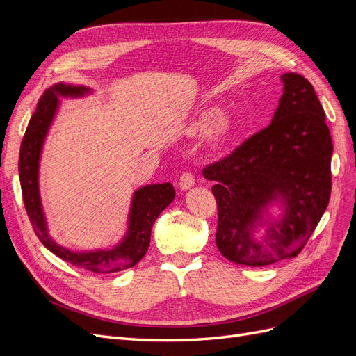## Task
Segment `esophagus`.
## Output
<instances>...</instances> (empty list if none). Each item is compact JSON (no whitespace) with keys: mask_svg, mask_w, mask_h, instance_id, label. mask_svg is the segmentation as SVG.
<instances>
[{"mask_svg":"<svg viewBox=\"0 0 356 356\" xmlns=\"http://www.w3.org/2000/svg\"><path fill=\"white\" fill-rule=\"evenodd\" d=\"M195 184H196L195 178H193V175L188 174V172H186V174L181 175V178H179V188H181L182 191L190 190Z\"/></svg>","mask_w":356,"mask_h":356,"instance_id":"34e87169","label":"esophagus"}]
</instances>
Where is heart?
I'll use <instances>...</instances> for the list:
<instances>
[{
  "label": "heart",
  "instance_id": "1",
  "mask_svg": "<svg viewBox=\"0 0 356 356\" xmlns=\"http://www.w3.org/2000/svg\"><path fill=\"white\" fill-rule=\"evenodd\" d=\"M217 105H202L184 124L188 136H204L209 134V144L213 152H222L229 147L236 134V124L229 117H221Z\"/></svg>",
  "mask_w": 356,
  "mask_h": 356
}]
</instances>
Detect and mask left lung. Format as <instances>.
Here are the masks:
<instances>
[{"label":"left lung","mask_w":356,"mask_h":356,"mask_svg":"<svg viewBox=\"0 0 356 356\" xmlns=\"http://www.w3.org/2000/svg\"><path fill=\"white\" fill-rule=\"evenodd\" d=\"M281 80L272 123L203 169L218 204V250L251 267L298 255L331 195L332 141L314 86L296 72ZM270 206L282 209L277 218Z\"/></svg>","instance_id":"8db88e82"}]
</instances>
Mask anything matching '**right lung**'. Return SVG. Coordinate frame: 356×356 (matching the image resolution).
Returning a JSON list of instances; mask_svg holds the SVG:
<instances>
[{
    "label": "right lung",
    "mask_w": 356,
    "mask_h": 356,
    "mask_svg": "<svg viewBox=\"0 0 356 356\" xmlns=\"http://www.w3.org/2000/svg\"><path fill=\"white\" fill-rule=\"evenodd\" d=\"M92 93L93 90L86 86L65 83L55 84L44 92L35 113L31 117L22 144H20L19 179L32 229L49 251L70 264L93 273H114L134 267L145 255L149 246V238H152L153 224L175 199V190L170 182L148 184L135 190L127 215V230L120 242L106 250L71 251L51 239L38 184L42 147L60 106L59 98L77 99Z\"/></svg>",
    "instance_id": "right-lung-1"
}]
</instances>
